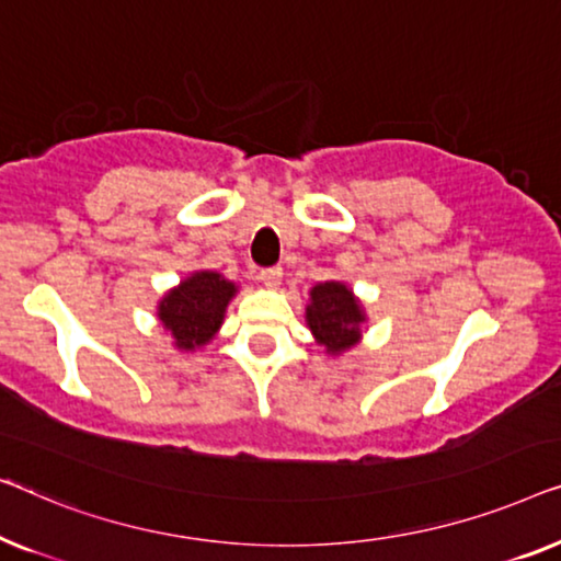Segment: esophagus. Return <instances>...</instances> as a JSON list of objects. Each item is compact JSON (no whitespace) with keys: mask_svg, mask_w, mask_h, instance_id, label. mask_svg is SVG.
<instances>
[{"mask_svg":"<svg viewBox=\"0 0 561 561\" xmlns=\"http://www.w3.org/2000/svg\"><path fill=\"white\" fill-rule=\"evenodd\" d=\"M259 279H262L266 287H279L282 282V266H266V270L259 272Z\"/></svg>","mask_w":561,"mask_h":561,"instance_id":"esophagus-1","label":"esophagus"}]
</instances>
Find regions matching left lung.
<instances>
[{
  "instance_id": "obj_1",
  "label": "left lung",
  "mask_w": 561,
  "mask_h": 561,
  "mask_svg": "<svg viewBox=\"0 0 561 561\" xmlns=\"http://www.w3.org/2000/svg\"><path fill=\"white\" fill-rule=\"evenodd\" d=\"M312 302L307 307V325L328 353L351 348L360 335V305L351 289L341 282H325L312 287Z\"/></svg>"
}]
</instances>
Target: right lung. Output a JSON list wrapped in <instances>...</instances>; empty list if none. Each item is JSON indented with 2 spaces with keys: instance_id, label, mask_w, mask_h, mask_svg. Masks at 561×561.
I'll use <instances>...</instances> for the list:
<instances>
[{
  "instance_id": "1",
  "label": "right lung",
  "mask_w": 561,
  "mask_h": 561,
  "mask_svg": "<svg viewBox=\"0 0 561 561\" xmlns=\"http://www.w3.org/2000/svg\"><path fill=\"white\" fill-rule=\"evenodd\" d=\"M236 287L216 272H198L160 302V320L175 335L178 348L191 351L208 343L224 322Z\"/></svg>"
}]
</instances>
